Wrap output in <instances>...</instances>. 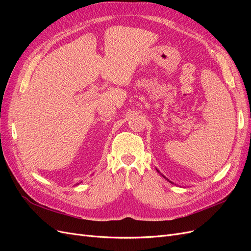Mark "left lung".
<instances>
[{"label":"left lung","instance_id":"8db88e82","mask_svg":"<svg viewBox=\"0 0 251 251\" xmlns=\"http://www.w3.org/2000/svg\"><path fill=\"white\" fill-rule=\"evenodd\" d=\"M156 170H157V169H156ZM157 172H158V173H159V174H160V175H161V176H162V177H163V178H164V179H165V180H168V181H169V182H171V183H172V184H174V183H173V182H172V181H171V180H169V179H168V178H166V177H165V176H164V175H162V174H161V173H160V172H159V171H158V170H157Z\"/></svg>","mask_w":251,"mask_h":251}]
</instances>
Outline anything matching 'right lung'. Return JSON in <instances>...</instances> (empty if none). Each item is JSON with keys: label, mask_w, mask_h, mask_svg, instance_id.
I'll use <instances>...</instances> for the list:
<instances>
[{"label": "right lung", "mask_w": 251, "mask_h": 251, "mask_svg": "<svg viewBox=\"0 0 251 251\" xmlns=\"http://www.w3.org/2000/svg\"><path fill=\"white\" fill-rule=\"evenodd\" d=\"M80 183H81V182H80ZM78 184H79V183H77V184H76V185H78Z\"/></svg>", "instance_id": "1"}]
</instances>
